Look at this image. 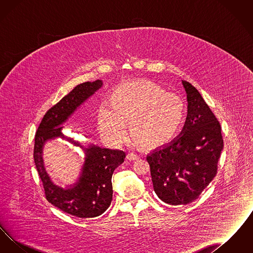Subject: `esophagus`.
<instances>
[{"label":"esophagus","instance_id":"34e87169","mask_svg":"<svg viewBox=\"0 0 253 253\" xmlns=\"http://www.w3.org/2000/svg\"><path fill=\"white\" fill-rule=\"evenodd\" d=\"M140 156L137 155V154H134V153H129L127 155V159L128 160H136V159H139Z\"/></svg>","mask_w":253,"mask_h":253}]
</instances>
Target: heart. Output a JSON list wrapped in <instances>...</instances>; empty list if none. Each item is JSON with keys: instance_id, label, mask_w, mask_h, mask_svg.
Here are the masks:
<instances>
[{"instance_id": "obj_1", "label": "heart", "mask_w": 253, "mask_h": 253, "mask_svg": "<svg viewBox=\"0 0 253 253\" xmlns=\"http://www.w3.org/2000/svg\"><path fill=\"white\" fill-rule=\"evenodd\" d=\"M110 103L98 106L97 125L102 137L113 145L123 142L125 122L136 142L148 147L165 144L180 131L187 115L180 96L151 81L118 85L111 92Z\"/></svg>"}]
</instances>
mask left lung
Instances as JSON below:
<instances>
[{"label": "left lung", "instance_id": "8db88e82", "mask_svg": "<svg viewBox=\"0 0 253 253\" xmlns=\"http://www.w3.org/2000/svg\"><path fill=\"white\" fill-rule=\"evenodd\" d=\"M188 116L180 134L147 156L159 199L178 206L192 203L215 177L224 141L221 126L197 89L182 81Z\"/></svg>", "mask_w": 253, "mask_h": 253}]
</instances>
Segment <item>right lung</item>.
Returning a JSON list of instances; mask_svg holds the SVG:
<instances>
[{"label":"right lung","mask_w":253,"mask_h":253,"mask_svg":"<svg viewBox=\"0 0 253 253\" xmlns=\"http://www.w3.org/2000/svg\"><path fill=\"white\" fill-rule=\"evenodd\" d=\"M101 86L102 82L99 80L77 85L45 113L35 134L34 161L47 201L62 211L80 218L99 216L108 209L113 198L112 175L116 168L124 162L125 152L87 145L80 179L72 188L62 189L54 185L45 170L42 148L46 140L55 137L65 138L84 148L81 143L63 135L60 125Z\"/></svg>","instance_id":"1"}]
</instances>
